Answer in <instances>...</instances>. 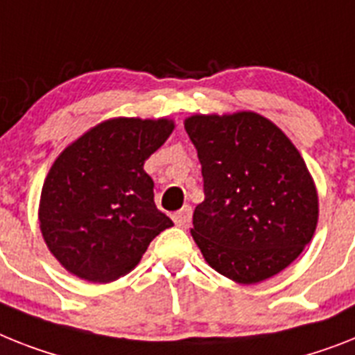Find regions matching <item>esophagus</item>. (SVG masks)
I'll list each match as a JSON object with an SVG mask.
<instances>
[{
  "label": "esophagus",
  "instance_id": "esophagus-1",
  "mask_svg": "<svg viewBox=\"0 0 355 355\" xmlns=\"http://www.w3.org/2000/svg\"><path fill=\"white\" fill-rule=\"evenodd\" d=\"M174 223L181 228H187L190 225V219H192V207L190 205H184L183 209L178 210V212L172 216Z\"/></svg>",
  "mask_w": 355,
  "mask_h": 355
}]
</instances>
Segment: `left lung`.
I'll return each instance as SVG.
<instances>
[{
	"instance_id": "obj_1",
	"label": "left lung",
	"mask_w": 355,
	"mask_h": 355,
	"mask_svg": "<svg viewBox=\"0 0 355 355\" xmlns=\"http://www.w3.org/2000/svg\"><path fill=\"white\" fill-rule=\"evenodd\" d=\"M205 201L190 234L214 270L254 285L285 270L315 232L318 192L303 157L256 112L190 116Z\"/></svg>"
}]
</instances>
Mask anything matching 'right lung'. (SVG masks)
I'll return each instance as SVG.
<instances>
[{"label": "right lung", "instance_id": "right-lung-1", "mask_svg": "<svg viewBox=\"0 0 355 355\" xmlns=\"http://www.w3.org/2000/svg\"><path fill=\"white\" fill-rule=\"evenodd\" d=\"M172 130L165 118L108 119L54 161L41 190L40 228L70 274L92 283L118 279L174 225L157 210L154 181L143 171Z\"/></svg>", "mask_w": 355, "mask_h": 355}]
</instances>
